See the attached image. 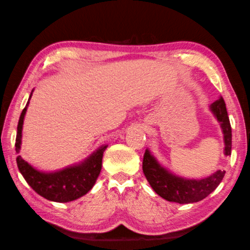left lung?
Listing matches in <instances>:
<instances>
[{
  "label": "left lung",
  "mask_w": 250,
  "mask_h": 250,
  "mask_svg": "<svg viewBox=\"0 0 250 250\" xmlns=\"http://www.w3.org/2000/svg\"><path fill=\"white\" fill-rule=\"evenodd\" d=\"M210 111L220 124L224 142V155L229 156L232 151V128L223 98L213 103ZM143 172L148 184L158 196L169 202L179 204L193 203L203 200L214 191L223 179L225 170H216L203 178H186L162 165L148 148L143 157Z\"/></svg>",
  "instance_id": "obj_1"
}]
</instances>
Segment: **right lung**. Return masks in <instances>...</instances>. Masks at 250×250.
Listing matches in <instances>:
<instances>
[{"mask_svg":"<svg viewBox=\"0 0 250 250\" xmlns=\"http://www.w3.org/2000/svg\"><path fill=\"white\" fill-rule=\"evenodd\" d=\"M34 89L29 95L26 107L21 111L17 125L15 149L18 156L16 158L18 169L31 188L40 196L53 202L65 203L74 201L76 199L85 196L94 187L102 170L103 155L108 144H104L78 164H73L65 168L44 171L36 168L22 158L20 153L21 148L22 125H24L25 115L28 108L30 98Z\"/></svg>","mask_w":250,"mask_h":250,"instance_id":"add662e5","label":"right lung"}]
</instances>
